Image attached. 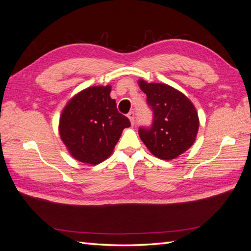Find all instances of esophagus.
<instances>
[{
  "label": "esophagus",
  "instance_id": "esophagus-1",
  "mask_svg": "<svg viewBox=\"0 0 251 251\" xmlns=\"http://www.w3.org/2000/svg\"><path fill=\"white\" fill-rule=\"evenodd\" d=\"M127 118L130 119V123H131V125H132V126H134V123H135V115H134V113L133 112H130L127 114Z\"/></svg>",
  "mask_w": 251,
  "mask_h": 251
}]
</instances>
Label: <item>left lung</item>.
<instances>
[{
  "label": "left lung",
  "mask_w": 251,
  "mask_h": 251,
  "mask_svg": "<svg viewBox=\"0 0 251 251\" xmlns=\"http://www.w3.org/2000/svg\"><path fill=\"white\" fill-rule=\"evenodd\" d=\"M138 85L154 111L153 126L139 128L142 142L159 159L177 158L193 146L198 134L200 123L194 103L166 83L138 79Z\"/></svg>",
  "instance_id": "1"
}]
</instances>
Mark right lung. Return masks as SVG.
<instances>
[{
	"instance_id": "add662e5",
	"label": "right lung",
	"mask_w": 251,
	"mask_h": 251,
	"mask_svg": "<svg viewBox=\"0 0 251 251\" xmlns=\"http://www.w3.org/2000/svg\"><path fill=\"white\" fill-rule=\"evenodd\" d=\"M111 90L110 85L86 88L63 109L58 133L75 160L91 165L104 161L112 155L124 128L131 126L118 113Z\"/></svg>"
}]
</instances>
